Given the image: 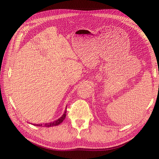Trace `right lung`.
<instances>
[{"mask_svg":"<svg viewBox=\"0 0 159 159\" xmlns=\"http://www.w3.org/2000/svg\"><path fill=\"white\" fill-rule=\"evenodd\" d=\"M66 108L65 109V111L64 112V114H63V116H61L60 118H59L58 120H55L53 122H50V123H46V124H33L34 125L36 126H39V127H53V126H56L59 125L61 123H62L63 121L65 120V118L66 117Z\"/></svg>","mask_w":159,"mask_h":159,"instance_id":"right-lung-1","label":"right lung"}]
</instances>
